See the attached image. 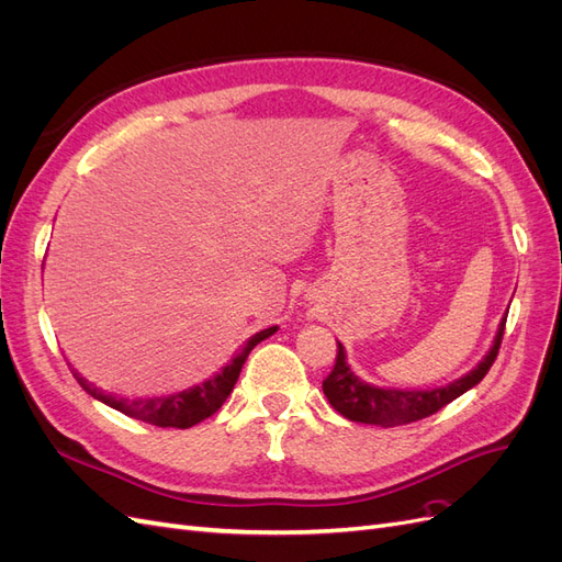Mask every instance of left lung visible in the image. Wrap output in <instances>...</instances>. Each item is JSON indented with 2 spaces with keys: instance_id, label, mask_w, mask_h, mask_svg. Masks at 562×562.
Here are the masks:
<instances>
[{
  "instance_id": "left-lung-1",
  "label": "left lung",
  "mask_w": 562,
  "mask_h": 562,
  "mask_svg": "<svg viewBox=\"0 0 562 562\" xmlns=\"http://www.w3.org/2000/svg\"><path fill=\"white\" fill-rule=\"evenodd\" d=\"M504 326H506V318H502L495 345H492V349L479 366H475L471 372H467L464 378L454 380L452 384L429 389V391L380 389V386L361 382L347 366L345 347L337 342L335 368L330 370V375L323 380V394H326V398L339 415L351 422L380 424V427H401V424L424 419L438 413L440 407H446L454 398L462 396L464 391H469L487 375V370L492 368V363H495L499 353Z\"/></svg>"
}]
</instances>
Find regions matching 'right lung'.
<instances>
[{"mask_svg":"<svg viewBox=\"0 0 562 562\" xmlns=\"http://www.w3.org/2000/svg\"><path fill=\"white\" fill-rule=\"evenodd\" d=\"M274 333H277V326L252 335L246 342V347L234 356V361L223 368V372H217L215 378L206 380L203 384H196L192 389H187V391H180V394H173V396L119 398L112 394H103L98 386H91L87 380L79 378L77 372H75V378L93 398L103 401L105 405L114 407V411L124 413L133 419H140L145 424H155V427H161V429H190V427H194V424L203 422L220 411V405L227 401L236 380H239V372L248 359V353L252 351V347L260 345L262 339H267Z\"/></svg>","mask_w":562,"mask_h":562,"instance_id":"add662e5","label":"right lung"}]
</instances>
